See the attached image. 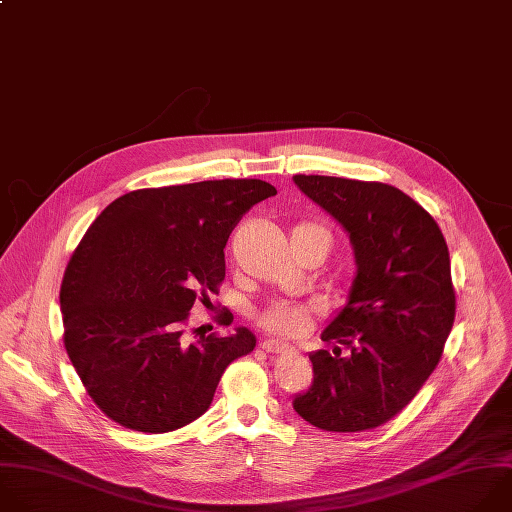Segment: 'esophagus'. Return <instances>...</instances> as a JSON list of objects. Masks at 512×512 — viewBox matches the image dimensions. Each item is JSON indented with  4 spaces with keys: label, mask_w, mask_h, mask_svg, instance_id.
Returning a JSON list of instances; mask_svg holds the SVG:
<instances>
[{
    "label": "esophagus",
    "mask_w": 512,
    "mask_h": 512,
    "mask_svg": "<svg viewBox=\"0 0 512 512\" xmlns=\"http://www.w3.org/2000/svg\"><path fill=\"white\" fill-rule=\"evenodd\" d=\"M261 348H263L267 354H285V352H289V344L279 342V339H263Z\"/></svg>",
    "instance_id": "obj_1"
}]
</instances>
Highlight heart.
<instances>
[{
    "mask_svg": "<svg viewBox=\"0 0 512 512\" xmlns=\"http://www.w3.org/2000/svg\"><path fill=\"white\" fill-rule=\"evenodd\" d=\"M293 231H317V233H321L325 237L327 249H329L331 237H329V233L323 227L311 225V223H303V225L295 227ZM311 319H313V313H311L309 307L293 303V301H287V299L271 301L257 315V323L265 331H269L273 335H279V337H301V335H305L309 331V327H311Z\"/></svg>",
    "mask_w": 512,
    "mask_h": 512,
    "instance_id": "1",
    "label": "heart"
}]
</instances>
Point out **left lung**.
<instances>
[{
    "instance_id": "8db88e82",
    "label": "left lung",
    "mask_w": 512,
    "mask_h": 512,
    "mask_svg": "<svg viewBox=\"0 0 512 512\" xmlns=\"http://www.w3.org/2000/svg\"><path fill=\"white\" fill-rule=\"evenodd\" d=\"M342 225L356 255L348 303L309 354L313 384L293 410L327 432H364L402 412L442 358L456 315L450 255L436 221L392 185L295 175Z\"/></svg>"
}]
</instances>
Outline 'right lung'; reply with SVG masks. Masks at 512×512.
I'll use <instances>...</instances> for the list:
<instances>
[{"label": "right lung", "instance_id": "1", "mask_svg": "<svg viewBox=\"0 0 512 512\" xmlns=\"http://www.w3.org/2000/svg\"><path fill=\"white\" fill-rule=\"evenodd\" d=\"M273 195L259 179L140 189L88 227L60 287L64 346L110 420L146 434L183 428L207 412L227 366L253 352L247 327L189 342L185 325L197 299L219 293L235 225Z\"/></svg>", "mask_w": 512, "mask_h": 512}]
</instances>
